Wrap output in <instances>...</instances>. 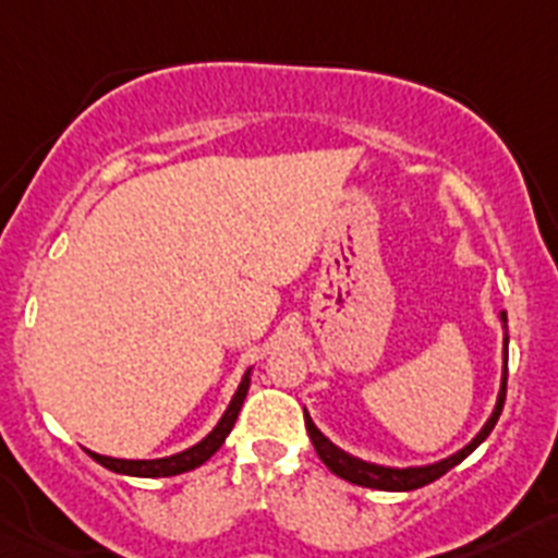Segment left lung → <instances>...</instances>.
Returning a JSON list of instances; mask_svg holds the SVG:
<instances>
[{
    "instance_id": "left-lung-1",
    "label": "left lung",
    "mask_w": 558,
    "mask_h": 558,
    "mask_svg": "<svg viewBox=\"0 0 558 558\" xmlns=\"http://www.w3.org/2000/svg\"><path fill=\"white\" fill-rule=\"evenodd\" d=\"M500 327H502V377H500V391H497V402L492 408V416L486 418V425L475 433L470 445H463L461 450L452 452V456L441 458V461H433V463H418V466H388V463H374L366 461V458H357L352 452L340 450L338 445H332L327 436H324L315 422L310 418V413L304 411V425H307L310 438H313V447L318 452L324 463H327L329 470L335 472L338 477L349 483H357V486H366V489H383V492H413V489H422L427 483L438 481V477L450 472L452 466L463 461V458L470 456L472 450L489 438V433L495 430L497 418H500L502 411V402H506V379H509V315L506 310L500 313Z\"/></svg>"
}]
</instances>
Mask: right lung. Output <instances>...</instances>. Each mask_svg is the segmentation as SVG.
Listing matches in <instances>:
<instances>
[{
	"instance_id": "obj_1",
	"label": "right lung",
	"mask_w": 558,
	"mask_h": 558,
	"mask_svg": "<svg viewBox=\"0 0 558 558\" xmlns=\"http://www.w3.org/2000/svg\"><path fill=\"white\" fill-rule=\"evenodd\" d=\"M251 372H254V366L248 368V372L243 374V379H240V386H236L234 397H231L229 408L223 411V416H220V422L215 427H211V433H206L204 438H201L198 445L186 447V450L175 452V456H167V458H145V461H140V458H111V456H100V452H92L86 450L88 456L95 458L100 466H106V470L117 472V475H131V477H172V475H181V472H190L195 470V466H201V463L209 461L215 452L223 447L226 436L231 433V427H234L236 422V413H240V408H243L245 402V393H248V386H251Z\"/></svg>"
}]
</instances>
